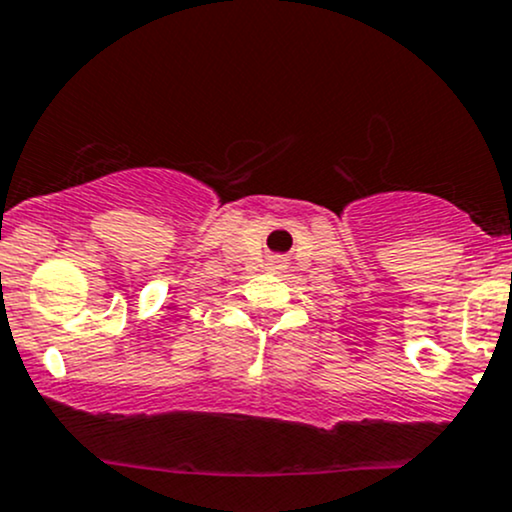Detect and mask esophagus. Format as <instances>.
I'll list each match as a JSON object with an SVG mask.
<instances>
[{"label":"esophagus","instance_id":"1","mask_svg":"<svg viewBox=\"0 0 512 512\" xmlns=\"http://www.w3.org/2000/svg\"><path fill=\"white\" fill-rule=\"evenodd\" d=\"M284 262L282 260H272V269H282Z\"/></svg>","mask_w":512,"mask_h":512}]
</instances>
